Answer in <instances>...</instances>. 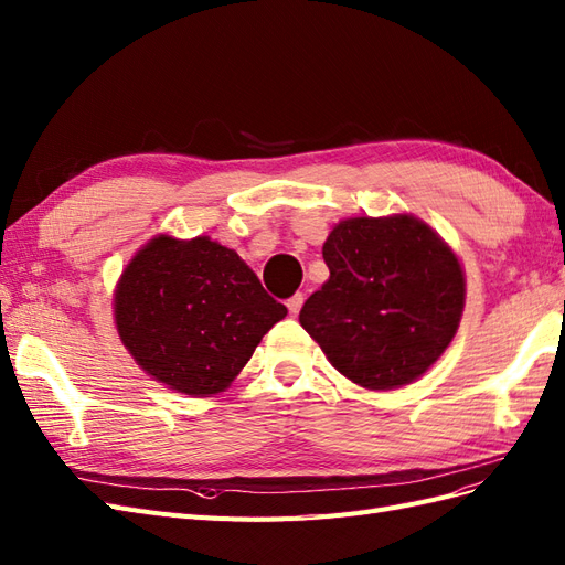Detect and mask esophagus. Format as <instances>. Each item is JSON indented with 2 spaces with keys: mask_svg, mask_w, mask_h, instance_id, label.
Returning a JSON list of instances; mask_svg holds the SVG:
<instances>
[{
  "mask_svg": "<svg viewBox=\"0 0 565 565\" xmlns=\"http://www.w3.org/2000/svg\"><path fill=\"white\" fill-rule=\"evenodd\" d=\"M301 307H303V295L301 292H297L295 297L287 299V309H289V313H292V316H297Z\"/></svg>",
  "mask_w": 565,
  "mask_h": 565,
  "instance_id": "esophagus-1",
  "label": "esophagus"
}]
</instances>
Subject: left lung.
<instances>
[{"instance_id": "8db88e82", "label": "left lung", "mask_w": 565, "mask_h": 565, "mask_svg": "<svg viewBox=\"0 0 565 565\" xmlns=\"http://www.w3.org/2000/svg\"><path fill=\"white\" fill-rule=\"evenodd\" d=\"M323 258L330 278L301 307V328L365 390L414 383L459 328V258L414 216L347 218L332 227Z\"/></svg>"}]
</instances>
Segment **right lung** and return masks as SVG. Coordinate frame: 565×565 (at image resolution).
I'll use <instances>...</instances> for the list:
<instances>
[{"label": "right lung", "mask_w": 565, "mask_h": 565, "mask_svg": "<svg viewBox=\"0 0 565 565\" xmlns=\"http://www.w3.org/2000/svg\"><path fill=\"white\" fill-rule=\"evenodd\" d=\"M120 340L151 377L190 396L223 392L287 316L242 258L209 237H154L114 299Z\"/></svg>", "instance_id": "add662e5"}]
</instances>
